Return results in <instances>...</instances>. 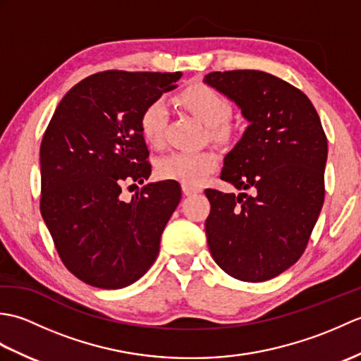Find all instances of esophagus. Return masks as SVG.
Segmentation results:
<instances>
[{
	"mask_svg": "<svg viewBox=\"0 0 361 361\" xmlns=\"http://www.w3.org/2000/svg\"><path fill=\"white\" fill-rule=\"evenodd\" d=\"M181 189H183V194H185V195H194V194H198V192H202V190L200 189H198V188H192V186H186V185H183L181 186Z\"/></svg>",
	"mask_w": 361,
	"mask_h": 361,
	"instance_id": "esophagus-1",
	"label": "esophagus"
}]
</instances>
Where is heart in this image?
<instances>
[{"instance_id": "1", "label": "heart", "mask_w": 361, "mask_h": 361, "mask_svg": "<svg viewBox=\"0 0 361 361\" xmlns=\"http://www.w3.org/2000/svg\"><path fill=\"white\" fill-rule=\"evenodd\" d=\"M180 104L211 128V136L217 141H228L231 130L226 121L231 118L233 106L226 97L208 85L189 87L180 94ZM167 106L163 101H155L145 106L141 119L140 130L150 147L159 149L164 144L167 126ZM219 158L211 150L203 152H173L158 161L157 172L164 180L178 181L186 186H200L206 176L216 171Z\"/></svg>"}]
</instances>
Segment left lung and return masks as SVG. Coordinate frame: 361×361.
<instances>
[{
  "label": "left lung",
  "mask_w": 361,
  "mask_h": 361,
  "mask_svg": "<svg viewBox=\"0 0 361 361\" xmlns=\"http://www.w3.org/2000/svg\"><path fill=\"white\" fill-rule=\"evenodd\" d=\"M203 82L250 124L226 153L220 178L251 194L204 190L208 247L233 278L268 281L293 265L310 239L324 203L327 137L309 97L273 74L216 71Z\"/></svg>",
  "instance_id": "8db88e82"
}]
</instances>
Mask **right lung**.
I'll list each match as a JSON object with an SVG mask.
<instances>
[{"label":"right lung","instance_id":"right-lung-1","mask_svg":"<svg viewBox=\"0 0 361 361\" xmlns=\"http://www.w3.org/2000/svg\"><path fill=\"white\" fill-rule=\"evenodd\" d=\"M180 78L93 74L68 91L46 128L40 211L62 262L88 286L124 288L158 256L161 234L181 200L180 185L147 183L128 202L121 192L150 176L141 114Z\"/></svg>","mask_w":361,"mask_h":361}]
</instances>
